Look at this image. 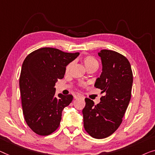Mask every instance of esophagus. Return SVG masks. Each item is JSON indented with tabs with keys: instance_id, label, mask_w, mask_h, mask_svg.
I'll use <instances>...</instances> for the list:
<instances>
[{
	"instance_id": "1",
	"label": "esophagus",
	"mask_w": 155,
	"mask_h": 155,
	"mask_svg": "<svg viewBox=\"0 0 155 155\" xmlns=\"http://www.w3.org/2000/svg\"><path fill=\"white\" fill-rule=\"evenodd\" d=\"M74 97L76 100H77V99H79V98H83V97L81 95H80V94H75L74 96Z\"/></svg>"
}]
</instances>
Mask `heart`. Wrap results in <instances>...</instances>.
<instances>
[{
	"label": "heart",
	"instance_id": "heart-1",
	"mask_svg": "<svg viewBox=\"0 0 155 155\" xmlns=\"http://www.w3.org/2000/svg\"><path fill=\"white\" fill-rule=\"evenodd\" d=\"M83 63H84V66L85 67V68L88 69L90 68H98L99 66V63L97 60L94 58V57L91 56V55H88V56H86L83 59ZM71 66V63H70L68 64V66L66 67L65 69V72L68 73L69 72V71L70 70V68Z\"/></svg>",
	"mask_w": 155,
	"mask_h": 155
}]
</instances>
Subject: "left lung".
Listing matches in <instances>:
<instances>
[{
	"label": "left lung",
	"mask_w": 155,
	"mask_h": 155,
	"mask_svg": "<svg viewBox=\"0 0 155 155\" xmlns=\"http://www.w3.org/2000/svg\"><path fill=\"white\" fill-rule=\"evenodd\" d=\"M98 55L102 71L94 87L105 94L97 105L85 98L82 113L85 131L92 137L101 139L109 137L120 125L131 99L133 74L129 61L119 53L104 49Z\"/></svg>",
	"instance_id": "obj_1"
}]
</instances>
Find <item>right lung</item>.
<instances>
[{
  "label": "right lung",
  "mask_w": 155,
  "mask_h": 155,
  "mask_svg": "<svg viewBox=\"0 0 155 155\" xmlns=\"http://www.w3.org/2000/svg\"><path fill=\"white\" fill-rule=\"evenodd\" d=\"M78 55L45 47L25 58L19 78L20 93L25 120L35 133L47 136L58 128L62 112L73 96L60 93L55 97V83L64 77L67 65Z\"/></svg>",
  "instance_id": "right-lung-1"
}]
</instances>
